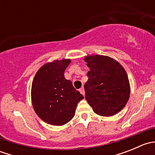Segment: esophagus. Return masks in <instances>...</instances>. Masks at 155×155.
Returning a JSON list of instances; mask_svg holds the SVG:
<instances>
[{
	"label": "esophagus",
	"mask_w": 155,
	"mask_h": 155,
	"mask_svg": "<svg viewBox=\"0 0 155 155\" xmlns=\"http://www.w3.org/2000/svg\"><path fill=\"white\" fill-rule=\"evenodd\" d=\"M79 91H80V93L82 94L83 95V96H84V95H85V89H84V87H81V88L79 89Z\"/></svg>",
	"instance_id": "1"
}]
</instances>
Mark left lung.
<instances>
[{"label": "left lung", "mask_w": 155, "mask_h": 155, "mask_svg": "<svg viewBox=\"0 0 155 155\" xmlns=\"http://www.w3.org/2000/svg\"><path fill=\"white\" fill-rule=\"evenodd\" d=\"M90 68L85 84V99L94 112L109 117L125 107L130 94L127 74L122 65L112 58L101 54L85 56Z\"/></svg>", "instance_id": "left-lung-1"}]
</instances>
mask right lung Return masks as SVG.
<instances>
[{
  "label": "right lung",
  "instance_id": "obj_1",
  "mask_svg": "<svg viewBox=\"0 0 155 155\" xmlns=\"http://www.w3.org/2000/svg\"><path fill=\"white\" fill-rule=\"evenodd\" d=\"M70 59L47 62L38 70L31 85L33 108L46 123L61 126L74 117L78 103L84 98L64 77Z\"/></svg>",
  "mask_w": 155,
  "mask_h": 155
}]
</instances>
